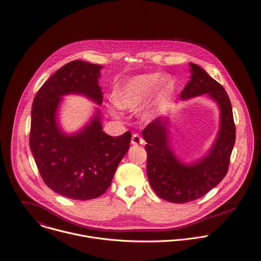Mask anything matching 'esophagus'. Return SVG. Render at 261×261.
Returning a JSON list of instances; mask_svg holds the SVG:
<instances>
[{
	"label": "esophagus",
	"instance_id": "34e87169",
	"mask_svg": "<svg viewBox=\"0 0 261 261\" xmlns=\"http://www.w3.org/2000/svg\"><path fill=\"white\" fill-rule=\"evenodd\" d=\"M131 143H132L133 145H139V144H143V143H144V140H143V138H142L139 134L135 133V134L132 135Z\"/></svg>",
	"mask_w": 261,
	"mask_h": 261
}]
</instances>
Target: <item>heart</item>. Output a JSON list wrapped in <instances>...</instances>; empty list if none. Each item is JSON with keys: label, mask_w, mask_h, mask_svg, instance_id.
Masks as SVG:
<instances>
[{"label": "heart", "mask_w": 261, "mask_h": 261, "mask_svg": "<svg viewBox=\"0 0 261 261\" xmlns=\"http://www.w3.org/2000/svg\"><path fill=\"white\" fill-rule=\"evenodd\" d=\"M174 89V82L169 75L158 72L137 74L121 83L114 91V101L122 110H136L150 94V101L143 113L144 118L151 117L155 102L170 94ZM113 115H116L112 111Z\"/></svg>", "instance_id": "obj_1"}]
</instances>
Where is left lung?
I'll list each match as a JSON object with an SVG mask.
<instances>
[{
	"instance_id": "8db88e82",
	"label": "left lung",
	"mask_w": 261,
	"mask_h": 261,
	"mask_svg": "<svg viewBox=\"0 0 261 261\" xmlns=\"http://www.w3.org/2000/svg\"><path fill=\"white\" fill-rule=\"evenodd\" d=\"M191 81L180 93L181 99L207 94L220 110V129L209 152L187 165L170 147L168 119L158 118L142 131L146 141V174L158 197L171 203H188L205 196L226 175L236 141L231 103L223 87L201 66L190 63Z\"/></svg>"
}]
</instances>
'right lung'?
Returning <instances> with one entry per match:
<instances>
[{
    "mask_svg": "<svg viewBox=\"0 0 261 261\" xmlns=\"http://www.w3.org/2000/svg\"><path fill=\"white\" fill-rule=\"evenodd\" d=\"M101 68L82 60L68 62L44 83L33 102L30 147L40 175L49 189L71 200L105 194L130 147L129 131L116 137L102 131L99 112L77 133L66 135L58 126L61 96L82 94L102 103Z\"/></svg>",
    "mask_w": 261,
    "mask_h": 261,
    "instance_id": "add662e5",
    "label": "right lung"
}]
</instances>
